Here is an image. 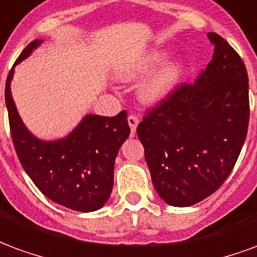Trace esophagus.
Returning <instances> with one entry per match:
<instances>
[{
    "mask_svg": "<svg viewBox=\"0 0 257 257\" xmlns=\"http://www.w3.org/2000/svg\"><path fill=\"white\" fill-rule=\"evenodd\" d=\"M139 117L136 115V114H131L128 117V123L129 126H131V134L135 135V132H136V128H138V125H139Z\"/></svg>",
    "mask_w": 257,
    "mask_h": 257,
    "instance_id": "34e87169",
    "label": "esophagus"
}]
</instances>
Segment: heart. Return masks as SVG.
<instances>
[{
	"label": "heart",
	"instance_id": "b5f03b06",
	"mask_svg": "<svg viewBox=\"0 0 257 257\" xmlns=\"http://www.w3.org/2000/svg\"><path fill=\"white\" fill-rule=\"evenodd\" d=\"M167 55L168 53L165 51L153 52L149 56H146L143 60H140L139 63L134 64L131 67L123 68L121 71V77L123 79L135 78V77L149 71L150 68L164 62ZM179 71H180V66L179 64H172V66L164 68L162 71L156 74L154 77H151L150 79H147L145 84L140 86V99L146 101V103H156V101L161 100L162 97L172 89L175 82L178 81Z\"/></svg>",
	"mask_w": 257,
	"mask_h": 257
}]
</instances>
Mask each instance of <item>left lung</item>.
Masks as SVG:
<instances>
[{
  "label": "left lung",
  "instance_id": "left-lung-1",
  "mask_svg": "<svg viewBox=\"0 0 257 257\" xmlns=\"http://www.w3.org/2000/svg\"><path fill=\"white\" fill-rule=\"evenodd\" d=\"M213 59L193 84H179L138 125L157 193L167 204L202 201L231 173L249 123V81L242 59L208 33Z\"/></svg>",
  "mask_w": 257,
  "mask_h": 257
}]
</instances>
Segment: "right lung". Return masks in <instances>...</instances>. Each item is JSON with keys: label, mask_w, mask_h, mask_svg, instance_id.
<instances>
[{"label": "right lung", "mask_w": 257, "mask_h": 257, "mask_svg": "<svg viewBox=\"0 0 257 257\" xmlns=\"http://www.w3.org/2000/svg\"><path fill=\"white\" fill-rule=\"evenodd\" d=\"M41 42L29 44L15 66ZM12 75L14 68L5 84V103L12 142L26 173L44 195L68 209L92 212L101 208L111 194L115 157L131 132L126 111L115 117L89 114L66 139L44 142L20 119L11 95Z\"/></svg>", "instance_id": "obj_1"}]
</instances>
